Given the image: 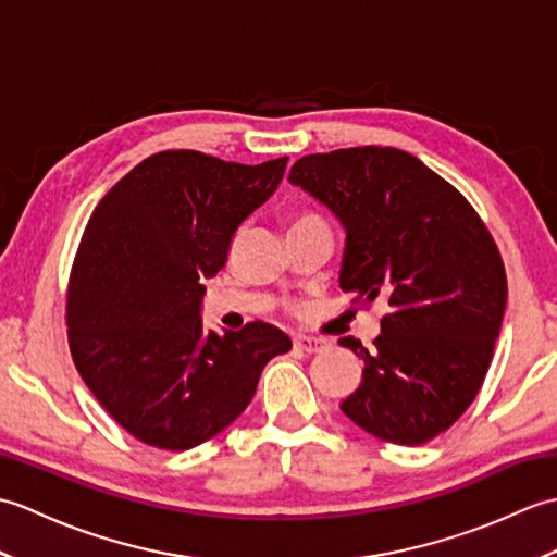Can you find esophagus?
<instances>
[{
  "label": "esophagus",
  "mask_w": 557,
  "mask_h": 557,
  "mask_svg": "<svg viewBox=\"0 0 557 557\" xmlns=\"http://www.w3.org/2000/svg\"><path fill=\"white\" fill-rule=\"evenodd\" d=\"M327 342L325 339H318V337H309V335H297L294 337V349H299L304 354H315L325 349Z\"/></svg>",
  "instance_id": "34e87169"
}]
</instances>
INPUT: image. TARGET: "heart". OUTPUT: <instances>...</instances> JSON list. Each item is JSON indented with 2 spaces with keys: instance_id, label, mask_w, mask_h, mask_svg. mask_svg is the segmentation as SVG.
Segmentation results:
<instances>
[{
  "instance_id": "obj_1",
  "label": "heart",
  "mask_w": 557,
  "mask_h": 557,
  "mask_svg": "<svg viewBox=\"0 0 557 557\" xmlns=\"http://www.w3.org/2000/svg\"><path fill=\"white\" fill-rule=\"evenodd\" d=\"M309 222H323L321 218L315 215V212H299V215H294L289 220V230L292 227H299V224H309Z\"/></svg>"
}]
</instances>
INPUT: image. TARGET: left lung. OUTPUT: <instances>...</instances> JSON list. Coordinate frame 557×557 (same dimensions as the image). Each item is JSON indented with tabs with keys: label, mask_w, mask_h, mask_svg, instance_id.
Returning a JSON list of instances; mask_svg holds the SVG:
<instances>
[{
	"label": "left lung",
	"mask_w": 557,
	"mask_h": 557,
	"mask_svg": "<svg viewBox=\"0 0 557 557\" xmlns=\"http://www.w3.org/2000/svg\"><path fill=\"white\" fill-rule=\"evenodd\" d=\"M289 182L347 230L339 287L385 299L361 385L342 411L381 441L421 445L476 399L500 333L507 275L493 234L443 176L397 148H342L294 162Z\"/></svg>",
	"instance_id": "left-lung-1"
}]
</instances>
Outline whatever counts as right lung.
Listing matches in <instances>:
<instances>
[{
	"mask_svg": "<svg viewBox=\"0 0 557 557\" xmlns=\"http://www.w3.org/2000/svg\"><path fill=\"white\" fill-rule=\"evenodd\" d=\"M285 168L287 158L251 168L162 150L92 210L69 275V349L83 383L140 443L210 441L248 407L265 363L292 349L263 321L218 335L198 315L203 280Z\"/></svg>",
	"mask_w": 557,
	"mask_h": 557,
	"instance_id": "right-lung-1",
	"label": "right lung"
}]
</instances>
